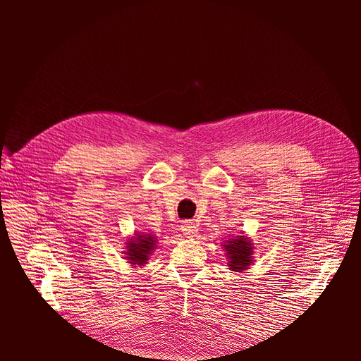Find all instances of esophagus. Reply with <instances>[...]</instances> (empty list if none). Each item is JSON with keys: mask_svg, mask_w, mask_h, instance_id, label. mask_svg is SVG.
<instances>
[{"mask_svg": "<svg viewBox=\"0 0 361 361\" xmlns=\"http://www.w3.org/2000/svg\"><path fill=\"white\" fill-rule=\"evenodd\" d=\"M180 231L185 236H194L195 233H197V226H195L191 220H183L182 224H180Z\"/></svg>", "mask_w": 361, "mask_h": 361, "instance_id": "1", "label": "esophagus"}]
</instances>
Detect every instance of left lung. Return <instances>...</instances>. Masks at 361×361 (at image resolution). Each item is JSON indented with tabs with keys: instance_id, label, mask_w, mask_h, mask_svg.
I'll list each match as a JSON object with an SVG mask.
<instances>
[{
	"instance_id": "8db88e82",
	"label": "left lung",
	"mask_w": 361,
	"mask_h": 361,
	"mask_svg": "<svg viewBox=\"0 0 361 361\" xmlns=\"http://www.w3.org/2000/svg\"><path fill=\"white\" fill-rule=\"evenodd\" d=\"M227 255L231 256V269L233 271H243L248 267L251 262V251L253 247L247 241V238L241 236L233 241H228L224 244Z\"/></svg>"
}]
</instances>
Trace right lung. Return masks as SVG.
I'll list each match as a JSON object with an SVG mask.
<instances>
[{
    "mask_svg": "<svg viewBox=\"0 0 361 361\" xmlns=\"http://www.w3.org/2000/svg\"><path fill=\"white\" fill-rule=\"evenodd\" d=\"M152 247H154V238L152 236H138L134 241H129L128 257L130 259V264H146L147 255Z\"/></svg>",
    "mask_w": 361,
    "mask_h": 361,
    "instance_id": "add662e5",
    "label": "right lung"
}]
</instances>
